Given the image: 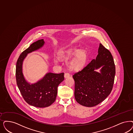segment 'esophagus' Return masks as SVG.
I'll use <instances>...</instances> for the list:
<instances>
[{
    "label": "esophagus",
    "instance_id": "34e87169",
    "mask_svg": "<svg viewBox=\"0 0 133 133\" xmlns=\"http://www.w3.org/2000/svg\"><path fill=\"white\" fill-rule=\"evenodd\" d=\"M70 75L69 73H65V74H64V78H69V77H70Z\"/></svg>",
    "mask_w": 133,
    "mask_h": 133
}]
</instances>
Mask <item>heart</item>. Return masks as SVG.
I'll return each mask as SVG.
<instances>
[{
    "label": "heart",
    "mask_w": 133,
    "mask_h": 133,
    "mask_svg": "<svg viewBox=\"0 0 133 133\" xmlns=\"http://www.w3.org/2000/svg\"><path fill=\"white\" fill-rule=\"evenodd\" d=\"M73 56L69 60L68 64L69 67L72 69L75 70H78L82 69L86 64L87 60V54L83 50H79L78 49L71 47L67 49L60 50L57 52V55L60 59H63L68 57L70 56L73 55ZM55 62L57 63L58 59H55Z\"/></svg>",
    "instance_id": "heart-1"
}]
</instances>
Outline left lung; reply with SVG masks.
<instances>
[{"label": "left lung", "instance_id": "left-lung-1", "mask_svg": "<svg viewBox=\"0 0 133 133\" xmlns=\"http://www.w3.org/2000/svg\"><path fill=\"white\" fill-rule=\"evenodd\" d=\"M96 59L74 74L75 98L81 105H98L110 95L114 83L115 67L110 51L100 44ZM100 69L99 72L96 70Z\"/></svg>", "mask_w": 133, "mask_h": 133}]
</instances>
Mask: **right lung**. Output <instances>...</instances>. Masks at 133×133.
Instances as JSON below:
<instances>
[{
	"mask_svg": "<svg viewBox=\"0 0 133 133\" xmlns=\"http://www.w3.org/2000/svg\"><path fill=\"white\" fill-rule=\"evenodd\" d=\"M45 42L44 39L31 44L19 56L16 64V77L18 89L24 100L30 105L37 108H45L55 101L58 85L64 79L63 73H47L40 80L34 83L28 82L23 76V60L28 54L42 48Z\"/></svg>",
	"mask_w": 133,
	"mask_h": 133,
	"instance_id": "add662e5",
	"label": "right lung"
}]
</instances>
